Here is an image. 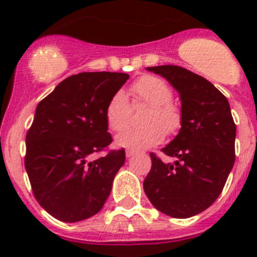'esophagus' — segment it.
Here are the masks:
<instances>
[{
    "instance_id": "1",
    "label": "esophagus",
    "mask_w": 257,
    "mask_h": 257,
    "mask_svg": "<svg viewBox=\"0 0 257 257\" xmlns=\"http://www.w3.org/2000/svg\"><path fill=\"white\" fill-rule=\"evenodd\" d=\"M134 154H136V152H134V150H126V152H125V155H126V158H131V157H133Z\"/></svg>"
}]
</instances>
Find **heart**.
Wrapping results in <instances>:
<instances>
[{"mask_svg":"<svg viewBox=\"0 0 257 257\" xmlns=\"http://www.w3.org/2000/svg\"><path fill=\"white\" fill-rule=\"evenodd\" d=\"M133 104L145 103L149 109L144 115L143 126L128 128L116 138L120 147L131 149H145L162 143L165 134H174L181 126V110L172 100L173 92L164 79L145 74L132 83ZM132 107L128 98L121 90L109 98L105 107L108 126L114 132L123 131L131 119Z\"/></svg>","mask_w":257,"mask_h":257,"instance_id":"obj_1","label":"heart"}]
</instances>
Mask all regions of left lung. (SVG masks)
<instances>
[{
  "instance_id": "8db88e82",
  "label": "left lung",
  "mask_w": 257,
  "mask_h": 257,
  "mask_svg": "<svg viewBox=\"0 0 257 257\" xmlns=\"http://www.w3.org/2000/svg\"><path fill=\"white\" fill-rule=\"evenodd\" d=\"M148 71L178 90L183 119L178 136L162 149L178 160L163 163L150 153L144 191L159 211L186 219L208 209L221 194L235 163L236 125L226 97L204 77L172 64Z\"/></svg>"
}]
</instances>
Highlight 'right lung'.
<instances>
[{
    "label": "right lung",
    "instance_id": "1",
    "mask_svg": "<svg viewBox=\"0 0 257 257\" xmlns=\"http://www.w3.org/2000/svg\"><path fill=\"white\" fill-rule=\"evenodd\" d=\"M126 73L83 72L62 80L36 108L26 136L25 168L33 195L56 219L76 222L97 214L125 162L124 149H108L105 107Z\"/></svg>",
    "mask_w": 257,
    "mask_h": 257
}]
</instances>
